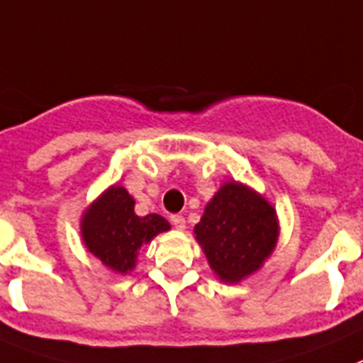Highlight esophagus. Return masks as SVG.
Instances as JSON below:
<instances>
[{"label": "esophagus", "mask_w": 363, "mask_h": 363, "mask_svg": "<svg viewBox=\"0 0 363 363\" xmlns=\"http://www.w3.org/2000/svg\"><path fill=\"white\" fill-rule=\"evenodd\" d=\"M172 225L175 226L177 230H184L186 228V219L182 216H172Z\"/></svg>", "instance_id": "1"}]
</instances>
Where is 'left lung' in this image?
<instances>
[{"instance_id": "left-lung-1", "label": "left lung", "mask_w": 363, "mask_h": 363, "mask_svg": "<svg viewBox=\"0 0 363 363\" xmlns=\"http://www.w3.org/2000/svg\"><path fill=\"white\" fill-rule=\"evenodd\" d=\"M194 234L217 279L235 285L263 269L272 256L279 239V217L259 191L226 181L204 206Z\"/></svg>"}]
</instances>
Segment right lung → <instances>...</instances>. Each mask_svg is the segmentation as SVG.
I'll return each instance as SVG.
<instances>
[{
  "label": "right lung",
  "instance_id": "obj_1",
  "mask_svg": "<svg viewBox=\"0 0 363 363\" xmlns=\"http://www.w3.org/2000/svg\"><path fill=\"white\" fill-rule=\"evenodd\" d=\"M172 228L157 213L137 216L135 199L124 186L111 184L84 210L80 235L84 247L111 272H133L138 252L162 232Z\"/></svg>",
  "mask_w": 363,
  "mask_h": 363
}]
</instances>
